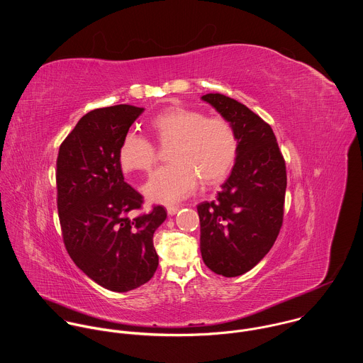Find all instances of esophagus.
I'll list each match as a JSON object with an SVG mask.
<instances>
[{"label": "esophagus", "instance_id": "esophagus-1", "mask_svg": "<svg viewBox=\"0 0 363 363\" xmlns=\"http://www.w3.org/2000/svg\"><path fill=\"white\" fill-rule=\"evenodd\" d=\"M166 209H167V213H169V215H174V213H177V211L180 209V206H167Z\"/></svg>", "mask_w": 363, "mask_h": 363}]
</instances>
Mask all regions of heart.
Wrapping results in <instances>:
<instances>
[{"instance_id": "obj_1", "label": "heart", "mask_w": 363, "mask_h": 363, "mask_svg": "<svg viewBox=\"0 0 363 363\" xmlns=\"http://www.w3.org/2000/svg\"><path fill=\"white\" fill-rule=\"evenodd\" d=\"M148 130L160 145H169V164L157 169L144 187L150 200L170 203L191 194L199 182L220 184L232 172L239 155V137L233 124L220 116L170 106L148 121ZM118 163L125 173L150 172L155 166V145L127 133L118 147Z\"/></svg>"}]
</instances>
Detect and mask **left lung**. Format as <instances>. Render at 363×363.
<instances>
[{
	"mask_svg": "<svg viewBox=\"0 0 363 363\" xmlns=\"http://www.w3.org/2000/svg\"><path fill=\"white\" fill-rule=\"evenodd\" d=\"M203 101L233 124L239 155L216 200L197 206L200 249L211 271L238 277L257 265L278 238L286 166L272 128L249 107L220 94Z\"/></svg>",
	"mask_w": 363,
	"mask_h": 363,
	"instance_id": "1",
	"label": "left lung"
}]
</instances>
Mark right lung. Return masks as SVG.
<instances>
[{
  "label": "right lung",
  "mask_w": 363,
  "mask_h": 363,
  "mask_svg": "<svg viewBox=\"0 0 363 363\" xmlns=\"http://www.w3.org/2000/svg\"><path fill=\"white\" fill-rule=\"evenodd\" d=\"M144 107L117 104L86 113L60 145L57 208L69 257L91 279L114 292L147 284L159 259L154 233L166 209L143 208V196L124 182L118 147Z\"/></svg>",
  "instance_id": "obj_1"
}]
</instances>
